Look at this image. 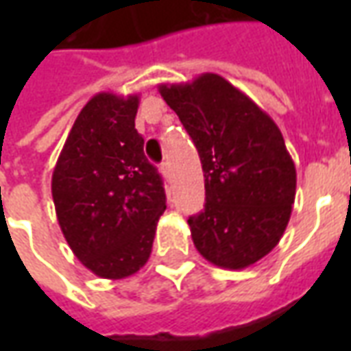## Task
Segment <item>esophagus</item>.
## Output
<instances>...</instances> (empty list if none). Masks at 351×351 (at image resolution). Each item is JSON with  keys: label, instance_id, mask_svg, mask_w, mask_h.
I'll return each mask as SVG.
<instances>
[{"label": "esophagus", "instance_id": "1", "mask_svg": "<svg viewBox=\"0 0 351 351\" xmlns=\"http://www.w3.org/2000/svg\"><path fill=\"white\" fill-rule=\"evenodd\" d=\"M160 173L163 176H169V173H171V169H169V163H161V165H160Z\"/></svg>", "mask_w": 351, "mask_h": 351}]
</instances>
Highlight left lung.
<instances>
[{
    "label": "left lung",
    "mask_w": 351,
    "mask_h": 351,
    "mask_svg": "<svg viewBox=\"0 0 351 351\" xmlns=\"http://www.w3.org/2000/svg\"><path fill=\"white\" fill-rule=\"evenodd\" d=\"M158 90L205 173V208L188 220L195 248L221 269L250 267L280 243L295 203L297 173L278 125L216 73Z\"/></svg>",
    "instance_id": "left-lung-1"
}]
</instances>
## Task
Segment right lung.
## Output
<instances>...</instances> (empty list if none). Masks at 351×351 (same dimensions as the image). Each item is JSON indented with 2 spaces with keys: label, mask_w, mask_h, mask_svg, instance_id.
<instances>
[{
  "label": "right lung",
  "mask_w": 351,
  "mask_h": 351,
  "mask_svg": "<svg viewBox=\"0 0 351 351\" xmlns=\"http://www.w3.org/2000/svg\"><path fill=\"white\" fill-rule=\"evenodd\" d=\"M137 108V93H95L73 123L52 173L62 233L99 278H128L145 267L167 208L161 176L135 130Z\"/></svg>",
  "instance_id": "right-lung-1"
}]
</instances>
